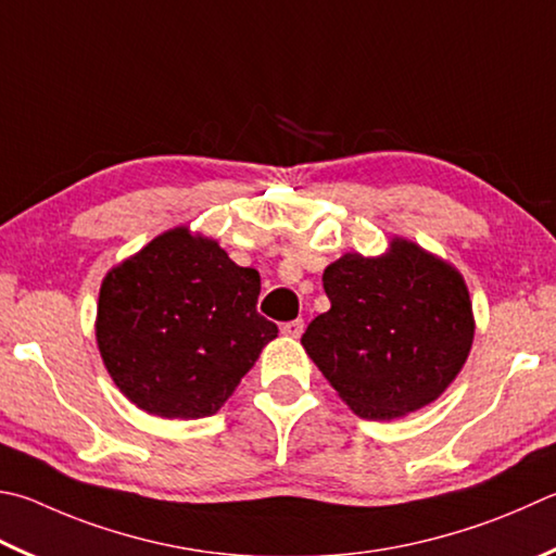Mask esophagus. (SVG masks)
<instances>
[{"label":"esophagus","instance_id":"34e87169","mask_svg":"<svg viewBox=\"0 0 556 556\" xmlns=\"http://www.w3.org/2000/svg\"><path fill=\"white\" fill-rule=\"evenodd\" d=\"M301 332H304V320L281 323V336H287V338H301Z\"/></svg>","mask_w":556,"mask_h":556}]
</instances>
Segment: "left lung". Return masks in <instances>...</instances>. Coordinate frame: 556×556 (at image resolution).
Returning <instances> with one entry per match:
<instances>
[{
  "instance_id": "obj_1",
  "label": "left lung",
  "mask_w": 556,
  "mask_h": 556,
  "mask_svg": "<svg viewBox=\"0 0 556 556\" xmlns=\"http://www.w3.org/2000/svg\"><path fill=\"white\" fill-rule=\"evenodd\" d=\"M330 311L301 345L362 418L393 420L435 401L469 357L473 313L450 262L393 238L387 255L348 252L323 271Z\"/></svg>"
}]
</instances>
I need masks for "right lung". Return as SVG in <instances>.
<instances>
[{
  "label": "right lung",
  "mask_w": 556,
  "mask_h": 556,
  "mask_svg": "<svg viewBox=\"0 0 556 556\" xmlns=\"http://www.w3.org/2000/svg\"><path fill=\"white\" fill-rule=\"evenodd\" d=\"M260 275L179 226L109 271L97 345L124 396L160 418L224 406L277 326L257 313Z\"/></svg>",
  "instance_id": "obj_1"
}]
</instances>
